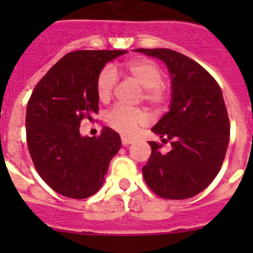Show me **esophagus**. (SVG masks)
Wrapping results in <instances>:
<instances>
[{
	"label": "esophagus",
	"instance_id": "1",
	"mask_svg": "<svg viewBox=\"0 0 253 253\" xmlns=\"http://www.w3.org/2000/svg\"><path fill=\"white\" fill-rule=\"evenodd\" d=\"M121 142L124 145H128V144H131V143H133V139L129 138V137H126V136H121Z\"/></svg>",
	"mask_w": 253,
	"mask_h": 253
}]
</instances>
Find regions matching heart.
I'll use <instances>...</instances> for the list:
<instances>
[{"instance_id": "b5f03b06", "label": "heart", "mask_w": 253, "mask_h": 253, "mask_svg": "<svg viewBox=\"0 0 253 253\" xmlns=\"http://www.w3.org/2000/svg\"><path fill=\"white\" fill-rule=\"evenodd\" d=\"M124 71L136 84L142 86L139 100H144L154 110L160 111L171 100V88L163 79V71L158 63L148 58H136L124 66ZM117 73L111 66H106L96 77L95 89L98 99L108 103L117 86ZM105 121L111 128L125 136H133L139 127L148 122V115L143 109L115 105L106 112Z\"/></svg>"}]
</instances>
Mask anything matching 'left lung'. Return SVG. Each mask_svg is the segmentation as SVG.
<instances>
[{
    "mask_svg": "<svg viewBox=\"0 0 253 253\" xmlns=\"http://www.w3.org/2000/svg\"><path fill=\"white\" fill-rule=\"evenodd\" d=\"M168 66L172 84L170 110L152 131L171 150L152 148L142 172L148 187L167 200H185L211 185L223 165L230 137V122L216 81L200 63L170 48H137Z\"/></svg>",
    "mask_w": 253,
    "mask_h": 253,
    "instance_id": "1",
    "label": "left lung"
}]
</instances>
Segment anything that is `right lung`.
Instances as JSON below:
<instances>
[{
    "instance_id": "add662e5",
    "label": "right lung",
    "mask_w": 253,
    "mask_h": 253,
    "mask_svg": "<svg viewBox=\"0 0 253 253\" xmlns=\"http://www.w3.org/2000/svg\"><path fill=\"white\" fill-rule=\"evenodd\" d=\"M125 50L67 53L35 85L27 106V144L40 177L60 195L83 200L103 186L110 160L121 148L119 133L104 127L82 137L79 126L99 111L96 77Z\"/></svg>"
}]
</instances>
